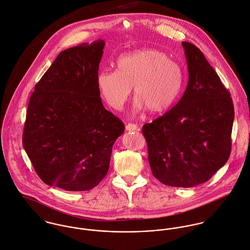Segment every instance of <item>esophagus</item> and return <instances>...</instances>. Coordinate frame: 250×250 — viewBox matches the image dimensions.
I'll return each instance as SVG.
<instances>
[{"mask_svg": "<svg viewBox=\"0 0 250 250\" xmlns=\"http://www.w3.org/2000/svg\"><path fill=\"white\" fill-rule=\"evenodd\" d=\"M125 129L127 131H135V130H139L138 125L135 124H127L125 125Z\"/></svg>", "mask_w": 250, "mask_h": 250, "instance_id": "34e87169", "label": "esophagus"}]
</instances>
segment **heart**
Returning <instances> with one entry per match:
<instances>
[{"mask_svg": "<svg viewBox=\"0 0 250 250\" xmlns=\"http://www.w3.org/2000/svg\"><path fill=\"white\" fill-rule=\"evenodd\" d=\"M116 67V71L103 70L97 76L102 97L115 110L125 105L132 86L136 110L148 109L154 114L169 110L182 93L183 68L162 51L144 49L122 55Z\"/></svg>", "mask_w": 250, "mask_h": 250, "instance_id": "1", "label": "heart"}]
</instances>
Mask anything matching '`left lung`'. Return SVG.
Listing matches in <instances>:
<instances>
[{
  "mask_svg": "<svg viewBox=\"0 0 250 250\" xmlns=\"http://www.w3.org/2000/svg\"><path fill=\"white\" fill-rule=\"evenodd\" d=\"M189 82L181 100L143 126L152 174L171 187L208 181L231 151L234 105L220 77L194 44L182 42Z\"/></svg>",
  "mask_w": 250,
  "mask_h": 250,
  "instance_id": "8db88e82",
  "label": "left lung"
}]
</instances>
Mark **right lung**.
<instances>
[{"label": "right lung", "mask_w": 250, "mask_h": 250, "mask_svg": "<svg viewBox=\"0 0 250 250\" xmlns=\"http://www.w3.org/2000/svg\"><path fill=\"white\" fill-rule=\"evenodd\" d=\"M104 44L99 39L62 51L30 96L23 146L47 185L88 191L108 171L125 125L104 108L97 85Z\"/></svg>", "instance_id": "right-lung-1"}]
</instances>
